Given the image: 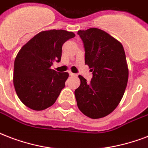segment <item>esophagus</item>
I'll use <instances>...</instances> for the list:
<instances>
[{
	"mask_svg": "<svg viewBox=\"0 0 148 148\" xmlns=\"http://www.w3.org/2000/svg\"><path fill=\"white\" fill-rule=\"evenodd\" d=\"M69 75H72V76H73V75H75V74H74L73 73H72L71 71H69Z\"/></svg>",
	"mask_w": 148,
	"mask_h": 148,
	"instance_id": "esophagus-1",
	"label": "esophagus"
}]
</instances>
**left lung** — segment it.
<instances>
[{
	"label": "left lung",
	"instance_id": "left-lung-1",
	"mask_svg": "<svg viewBox=\"0 0 148 148\" xmlns=\"http://www.w3.org/2000/svg\"><path fill=\"white\" fill-rule=\"evenodd\" d=\"M78 35L84 45L85 64L92 73L90 82L79 75L78 108L92 119L104 117L116 108L125 92L129 75L125 51L118 40L99 28L78 31Z\"/></svg>",
	"mask_w": 148,
	"mask_h": 148
}]
</instances>
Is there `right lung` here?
Masks as SVG:
<instances>
[{"label":"right lung","instance_id":"1","mask_svg":"<svg viewBox=\"0 0 148 148\" xmlns=\"http://www.w3.org/2000/svg\"><path fill=\"white\" fill-rule=\"evenodd\" d=\"M75 36L73 32L65 30L43 31L18 51L14 66V86L28 108L43 110L55 103L69 73H57L51 66L61 60L62 45Z\"/></svg>","mask_w":148,"mask_h":148}]
</instances>
